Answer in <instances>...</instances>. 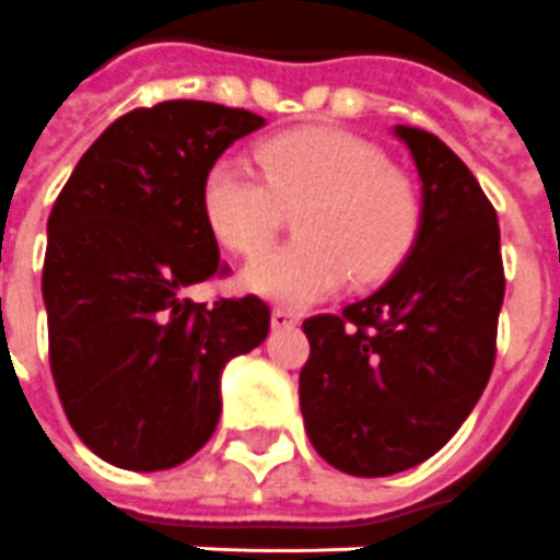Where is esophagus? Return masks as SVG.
<instances>
[{
  "mask_svg": "<svg viewBox=\"0 0 560 560\" xmlns=\"http://www.w3.org/2000/svg\"><path fill=\"white\" fill-rule=\"evenodd\" d=\"M301 323V316L295 311H287V307H277V311H271V328H295V325Z\"/></svg>",
  "mask_w": 560,
  "mask_h": 560,
  "instance_id": "1",
  "label": "esophagus"
}]
</instances>
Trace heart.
I'll return each instance as SVG.
<instances>
[{"label": "heart", "instance_id": "obj_1", "mask_svg": "<svg viewBox=\"0 0 560 560\" xmlns=\"http://www.w3.org/2000/svg\"><path fill=\"white\" fill-rule=\"evenodd\" d=\"M256 162L261 175L237 156H220L198 189L210 235L237 256H256L271 244L280 208H301V241L249 261L241 271L247 292L307 307L347 277L359 287L386 280L413 249L422 201L380 147L311 126L265 138Z\"/></svg>", "mask_w": 560, "mask_h": 560}]
</instances>
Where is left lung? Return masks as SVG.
<instances>
[{
    "label": "left lung",
    "mask_w": 560,
    "mask_h": 560,
    "mask_svg": "<svg viewBox=\"0 0 560 560\" xmlns=\"http://www.w3.org/2000/svg\"><path fill=\"white\" fill-rule=\"evenodd\" d=\"M422 180V229L374 295L311 316L299 395L313 450L352 477H392L443 450L494 368L498 213L438 135L395 126Z\"/></svg>",
    "instance_id": "left-lung-1"
}]
</instances>
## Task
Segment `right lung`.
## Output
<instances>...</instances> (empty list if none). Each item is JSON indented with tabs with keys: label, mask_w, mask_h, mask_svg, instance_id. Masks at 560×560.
Segmentation results:
<instances>
[{
	"label": "right lung",
	"mask_w": 560,
	"mask_h": 560,
	"mask_svg": "<svg viewBox=\"0 0 560 560\" xmlns=\"http://www.w3.org/2000/svg\"><path fill=\"white\" fill-rule=\"evenodd\" d=\"M265 117L213 102L129 110L74 165L47 220L50 371L74 434L122 470H168L220 422V376L268 337L256 295L184 292L223 273L201 177Z\"/></svg>",
	"instance_id": "obj_1"
}]
</instances>
